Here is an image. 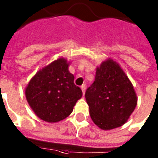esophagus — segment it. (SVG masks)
Here are the masks:
<instances>
[{
	"label": "esophagus",
	"mask_w": 158,
	"mask_h": 158,
	"mask_svg": "<svg viewBox=\"0 0 158 158\" xmlns=\"http://www.w3.org/2000/svg\"><path fill=\"white\" fill-rule=\"evenodd\" d=\"M81 89L82 93H83V95H84L85 94V89H86L85 85H82L81 86Z\"/></svg>",
	"instance_id": "obj_1"
}]
</instances>
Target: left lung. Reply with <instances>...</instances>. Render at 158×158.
Instances as JSON below:
<instances>
[{
	"label": "left lung",
	"mask_w": 158,
	"mask_h": 158,
	"mask_svg": "<svg viewBox=\"0 0 158 158\" xmlns=\"http://www.w3.org/2000/svg\"><path fill=\"white\" fill-rule=\"evenodd\" d=\"M89 113L102 130H111L127 121L137 105L133 85L120 66L108 59L96 69L95 81L85 92Z\"/></svg>",
	"instance_id": "1"
}]
</instances>
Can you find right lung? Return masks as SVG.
<instances>
[{
	"label": "right lung",
	"instance_id": "1",
	"mask_svg": "<svg viewBox=\"0 0 158 158\" xmlns=\"http://www.w3.org/2000/svg\"><path fill=\"white\" fill-rule=\"evenodd\" d=\"M68 66L65 58H58L38 71L25 89L29 105L46 122L56 123L66 118L81 98V89L75 85Z\"/></svg>",
	"mask_w": 158,
	"mask_h": 158
}]
</instances>
